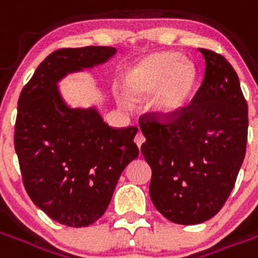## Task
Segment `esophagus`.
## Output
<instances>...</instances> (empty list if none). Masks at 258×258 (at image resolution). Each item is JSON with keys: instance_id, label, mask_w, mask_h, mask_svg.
<instances>
[{"instance_id": "1", "label": "esophagus", "mask_w": 258, "mask_h": 258, "mask_svg": "<svg viewBox=\"0 0 258 258\" xmlns=\"http://www.w3.org/2000/svg\"><path fill=\"white\" fill-rule=\"evenodd\" d=\"M134 142L137 144V146H138V148H141V145L145 142V137H144V134H142V133H138V134L135 135Z\"/></svg>"}]
</instances>
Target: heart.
I'll return each mask as SVG.
<instances>
[{"mask_svg": "<svg viewBox=\"0 0 258 258\" xmlns=\"http://www.w3.org/2000/svg\"><path fill=\"white\" fill-rule=\"evenodd\" d=\"M198 69L174 52H155L127 68L121 79L124 95L142 101L153 94L151 109L160 117L178 116L188 107L198 87Z\"/></svg>", "mask_w": 258, "mask_h": 258, "instance_id": "obj_1", "label": "heart"}]
</instances>
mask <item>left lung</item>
Wrapping results in <instances>:
<instances>
[{"label":"left lung","mask_w":258,"mask_h":258,"mask_svg":"<svg viewBox=\"0 0 258 258\" xmlns=\"http://www.w3.org/2000/svg\"><path fill=\"white\" fill-rule=\"evenodd\" d=\"M205 79L178 116L140 117L141 152L152 168L149 195L175 224H199L221 210L233 189L247 144V102L236 72L220 53L199 48Z\"/></svg>","instance_id":"1"}]
</instances>
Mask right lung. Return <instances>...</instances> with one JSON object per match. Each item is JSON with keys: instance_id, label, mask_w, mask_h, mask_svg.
<instances>
[{"instance_id": "obj_1", "label": "right lung", "mask_w": 258, "mask_h": 258, "mask_svg": "<svg viewBox=\"0 0 258 258\" xmlns=\"http://www.w3.org/2000/svg\"><path fill=\"white\" fill-rule=\"evenodd\" d=\"M114 52L113 47L53 51L18 101L15 151L26 192L68 227H88L103 216L123 170L140 152L137 127H110L95 109L69 107L56 87L64 74L103 63Z\"/></svg>"}]
</instances>
